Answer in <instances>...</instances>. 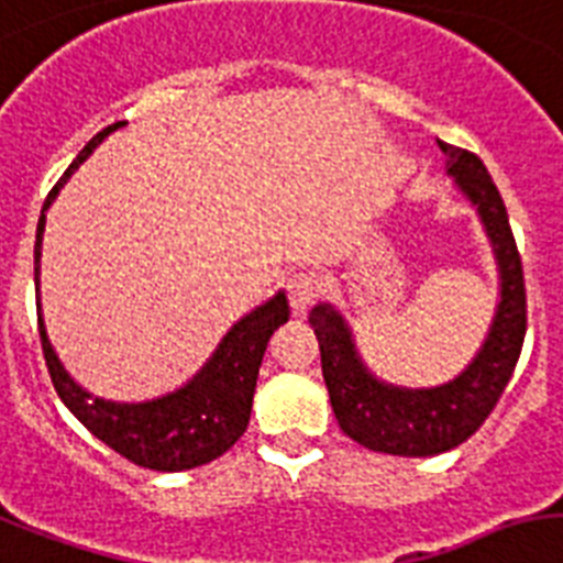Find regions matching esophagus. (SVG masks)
Segmentation results:
<instances>
[{
    "instance_id": "1",
    "label": "esophagus",
    "mask_w": 563,
    "mask_h": 563,
    "mask_svg": "<svg viewBox=\"0 0 563 563\" xmlns=\"http://www.w3.org/2000/svg\"><path fill=\"white\" fill-rule=\"evenodd\" d=\"M286 291H289V303L297 314H303L309 306H312L314 295H318V280L312 274L297 272L286 280Z\"/></svg>"
}]
</instances>
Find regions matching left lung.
<instances>
[{
	"label": "left lung",
	"instance_id": "obj_1",
	"mask_svg": "<svg viewBox=\"0 0 563 563\" xmlns=\"http://www.w3.org/2000/svg\"><path fill=\"white\" fill-rule=\"evenodd\" d=\"M448 176L477 210L497 263V306L488 335L472 364L440 387H396L369 373L355 346L353 329L332 303L309 312L329 401L341 431L358 445L393 456H433L463 445L509 385L527 335V289L509 213L486 164L468 150L442 144Z\"/></svg>",
	"mask_w": 563,
	"mask_h": 563
}]
</instances>
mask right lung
Returning <instances> with one entry per match:
<instances>
[{"mask_svg":"<svg viewBox=\"0 0 563 563\" xmlns=\"http://www.w3.org/2000/svg\"><path fill=\"white\" fill-rule=\"evenodd\" d=\"M126 121H118L98 132L95 139L80 150L71 167L63 173L48 199L43 205L40 222H36L34 245V283L40 291V257H43V231L45 210L57 199L59 187L80 164L95 153L100 141L109 132L121 130ZM36 318H40V338H43V355L52 373L54 390L71 413L89 428L100 442H107L112 451L126 456L130 463L153 468V472H187L196 465L217 460L240 440L251 419V401L257 387L260 364L272 332L280 323L289 321V300L286 291H277L266 303L242 314L234 327L228 329L219 346L213 350L202 369L187 385L176 387L150 401H112L91 396L68 376L59 355L54 353L48 332L43 323V303L36 297Z\"/></svg>","mask_w":563,"mask_h":563,"instance_id":"obj_1","label":"right lung"}]
</instances>
